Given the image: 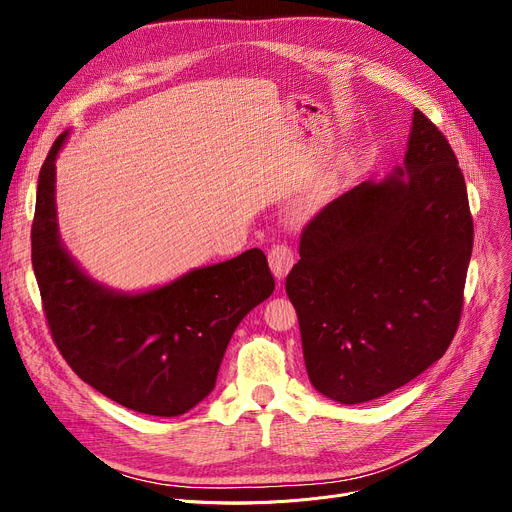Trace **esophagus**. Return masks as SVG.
Wrapping results in <instances>:
<instances>
[{
  "instance_id": "34e87169",
  "label": "esophagus",
  "mask_w": 512,
  "mask_h": 512,
  "mask_svg": "<svg viewBox=\"0 0 512 512\" xmlns=\"http://www.w3.org/2000/svg\"><path fill=\"white\" fill-rule=\"evenodd\" d=\"M267 259H270V267H272L274 276L278 280H282L290 272V267L294 263V253L288 245H284V242H282V245H274L270 249V255H267Z\"/></svg>"
}]
</instances>
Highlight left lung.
I'll return each instance as SVG.
<instances>
[{
  "mask_svg": "<svg viewBox=\"0 0 512 512\" xmlns=\"http://www.w3.org/2000/svg\"><path fill=\"white\" fill-rule=\"evenodd\" d=\"M473 218L450 143L419 110L405 155L303 228L286 276L317 392L359 405L444 357L463 311Z\"/></svg>",
  "mask_w": 512,
  "mask_h": 512,
  "instance_id": "1",
  "label": "left lung"
}]
</instances>
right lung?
Returning a JSON list of instances; mask_svg holds the SVG:
<instances>
[{
    "label": "right lung",
    "mask_w": 512,
    "mask_h": 512,
    "mask_svg": "<svg viewBox=\"0 0 512 512\" xmlns=\"http://www.w3.org/2000/svg\"><path fill=\"white\" fill-rule=\"evenodd\" d=\"M64 141L66 132L41 166L31 230L51 338L78 378L118 405L155 417L191 411L213 390L242 317L274 292L267 257L251 249L141 294L93 282L58 234L56 155Z\"/></svg>",
    "instance_id": "right-lung-1"
}]
</instances>
